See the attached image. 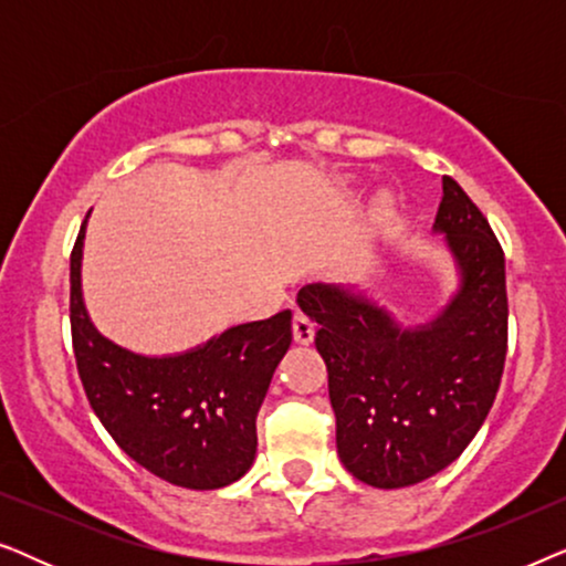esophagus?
Returning <instances> with one entry per match:
<instances>
[{"label":"esophagus","instance_id":"esophagus-1","mask_svg":"<svg viewBox=\"0 0 566 566\" xmlns=\"http://www.w3.org/2000/svg\"><path fill=\"white\" fill-rule=\"evenodd\" d=\"M314 332H316V324L308 319L306 314L296 312V316H293V339H296L298 345H308L314 343Z\"/></svg>","mask_w":566,"mask_h":566}]
</instances>
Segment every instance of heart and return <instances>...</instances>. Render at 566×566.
<instances>
[{
	"label": "heart",
	"mask_w": 566,
	"mask_h": 566,
	"mask_svg": "<svg viewBox=\"0 0 566 566\" xmlns=\"http://www.w3.org/2000/svg\"><path fill=\"white\" fill-rule=\"evenodd\" d=\"M394 219V200L389 196H378L374 206V223L376 227H386Z\"/></svg>",
	"instance_id": "obj_1"
}]
</instances>
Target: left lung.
Wrapping results in <instances>:
<instances>
[{
  "label": "left lung",
  "mask_w": 566,
  "mask_h": 566,
  "mask_svg": "<svg viewBox=\"0 0 566 566\" xmlns=\"http://www.w3.org/2000/svg\"><path fill=\"white\" fill-rule=\"evenodd\" d=\"M432 234L443 237L455 285L428 322L401 324L358 285L312 283L296 298L319 327L314 343L327 363L339 461L378 490L424 482L459 459L505 368V254L451 177Z\"/></svg>",
  "instance_id": "obj_1"
}]
</instances>
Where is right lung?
<instances>
[{"mask_svg":"<svg viewBox=\"0 0 566 566\" xmlns=\"http://www.w3.org/2000/svg\"><path fill=\"white\" fill-rule=\"evenodd\" d=\"M87 219L72 252V339L92 409L126 455L154 476L200 492L237 482L258 453L254 420L291 347V308L237 324L185 353L128 350L105 337L84 306Z\"/></svg>","mask_w":566,"mask_h":566,"instance_id":"right-lung-1","label":"right lung"}]
</instances>
